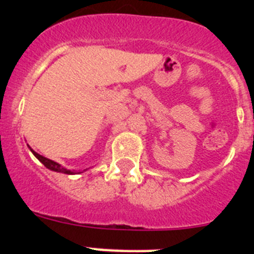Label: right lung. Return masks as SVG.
Masks as SVG:
<instances>
[{
    "instance_id": "add662e5",
    "label": "right lung",
    "mask_w": 254,
    "mask_h": 254,
    "mask_svg": "<svg viewBox=\"0 0 254 254\" xmlns=\"http://www.w3.org/2000/svg\"><path fill=\"white\" fill-rule=\"evenodd\" d=\"M29 147H30V146H29ZM30 151L33 152L35 158H37L38 160L40 161V163L43 164L44 167L48 168L49 170H53V172H58V173H64V174H75V172H71V170L66 169V168H64V167H62V165H60V164H58V163H56V161L51 160V159L44 158V156L39 155V154H38V152H35L34 150L30 149Z\"/></svg>"
}]
</instances>
